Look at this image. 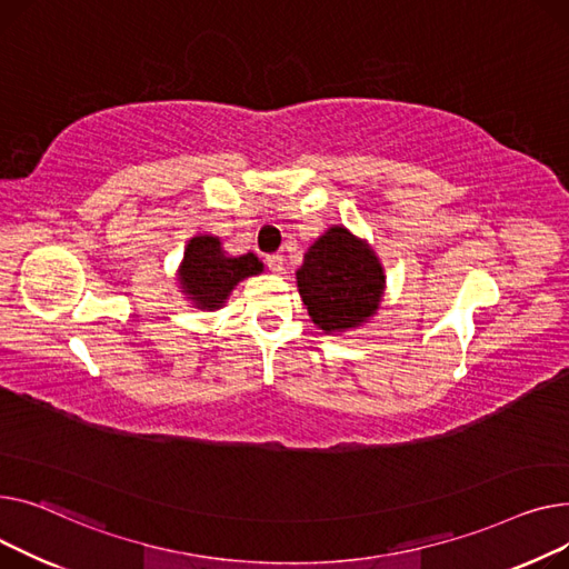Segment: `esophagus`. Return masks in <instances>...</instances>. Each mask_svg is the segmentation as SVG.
<instances>
[{
    "label": "esophagus",
    "instance_id": "1",
    "mask_svg": "<svg viewBox=\"0 0 569 569\" xmlns=\"http://www.w3.org/2000/svg\"><path fill=\"white\" fill-rule=\"evenodd\" d=\"M266 266H269L273 273L280 276L284 271V257L282 254H269V257H266Z\"/></svg>",
    "mask_w": 569,
    "mask_h": 569
}]
</instances>
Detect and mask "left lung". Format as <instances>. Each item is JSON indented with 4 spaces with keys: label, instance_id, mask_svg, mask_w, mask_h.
<instances>
[{
    "label": "left lung",
    "instance_id": "left-lung-1",
    "mask_svg": "<svg viewBox=\"0 0 569 569\" xmlns=\"http://www.w3.org/2000/svg\"><path fill=\"white\" fill-rule=\"evenodd\" d=\"M298 293L323 332L358 328L375 317L386 289L375 250L347 227H330L306 252L296 271Z\"/></svg>",
    "mask_w": 569,
    "mask_h": 569
}]
</instances>
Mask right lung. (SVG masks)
<instances>
[{"instance_id": "1", "label": "right lung", "mask_w": 569, "mask_h": 569, "mask_svg": "<svg viewBox=\"0 0 569 569\" xmlns=\"http://www.w3.org/2000/svg\"><path fill=\"white\" fill-rule=\"evenodd\" d=\"M261 271L263 263L257 254L246 252L229 257L218 237L199 233L186 246L183 261L179 266V284L194 308L220 310L233 287L246 278L259 276Z\"/></svg>"}]
</instances>
